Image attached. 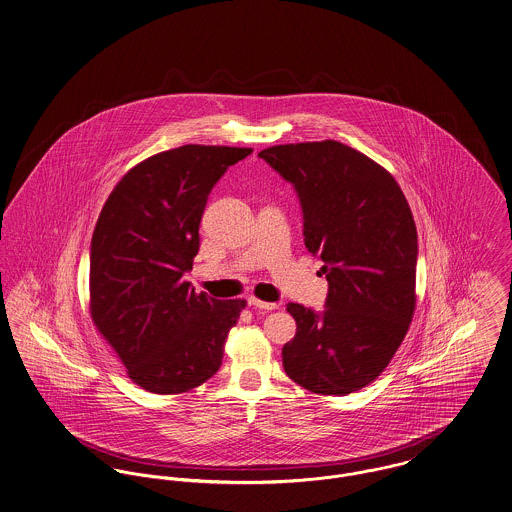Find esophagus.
I'll list each match as a JSON object with an SVG mask.
<instances>
[{"label":"esophagus","instance_id":"esophagus-1","mask_svg":"<svg viewBox=\"0 0 512 512\" xmlns=\"http://www.w3.org/2000/svg\"><path fill=\"white\" fill-rule=\"evenodd\" d=\"M248 305L254 308H262V310H275L277 308L275 303H266V301H260L256 297H248Z\"/></svg>","mask_w":512,"mask_h":512}]
</instances>
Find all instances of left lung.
<instances>
[{
  "label": "left lung",
  "mask_w": 512,
  "mask_h": 512,
  "mask_svg": "<svg viewBox=\"0 0 512 512\" xmlns=\"http://www.w3.org/2000/svg\"><path fill=\"white\" fill-rule=\"evenodd\" d=\"M297 190L308 252L324 266L326 308L289 303L297 334L283 345L287 376L314 394L345 396L380 375L415 310L417 229L394 176L340 141L258 153Z\"/></svg>",
  "instance_id": "8db88e82"
}]
</instances>
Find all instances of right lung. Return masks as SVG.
Returning a JSON list of instances; mask_svg holds the SVG:
<instances>
[{"label": "right lung", "instance_id": "add662e5", "mask_svg": "<svg viewBox=\"0 0 512 512\" xmlns=\"http://www.w3.org/2000/svg\"><path fill=\"white\" fill-rule=\"evenodd\" d=\"M248 147L182 145L141 161L108 196L91 239V318L126 373L153 394L215 375L246 301L196 293L184 275L200 250L207 196Z\"/></svg>", "mask_w": 512, "mask_h": 512}]
</instances>
